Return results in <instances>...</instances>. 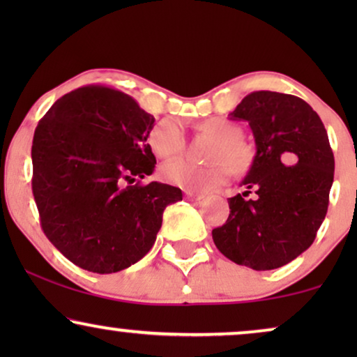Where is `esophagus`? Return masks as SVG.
Segmentation results:
<instances>
[{
  "label": "esophagus",
  "mask_w": 357,
  "mask_h": 357,
  "mask_svg": "<svg viewBox=\"0 0 357 357\" xmlns=\"http://www.w3.org/2000/svg\"><path fill=\"white\" fill-rule=\"evenodd\" d=\"M185 195H187V198H188V199H197V202H199V199H203V198H204L202 193L192 192V190H185Z\"/></svg>",
  "instance_id": "obj_1"
}]
</instances>
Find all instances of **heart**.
Masks as SVG:
<instances>
[{
  "instance_id": "1",
  "label": "heart",
  "mask_w": 357,
  "mask_h": 357,
  "mask_svg": "<svg viewBox=\"0 0 357 357\" xmlns=\"http://www.w3.org/2000/svg\"><path fill=\"white\" fill-rule=\"evenodd\" d=\"M198 128L216 138L209 159L214 164L198 167L185 159H174L162 164L159 174L164 182L185 190H206L221 185L227 177V167L234 172H242L250 164V151L242 144L241 126L231 120H203ZM149 146L159 158H172L185 148V130L177 119H162L149 131Z\"/></svg>"
}]
</instances>
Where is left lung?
<instances>
[{
	"label": "left lung",
	"instance_id": "obj_1",
	"mask_svg": "<svg viewBox=\"0 0 357 357\" xmlns=\"http://www.w3.org/2000/svg\"><path fill=\"white\" fill-rule=\"evenodd\" d=\"M229 116L250 125L257 153L242 180L247 192L227 199L231 213L213 241L237 265L275 270L315 241L328 209L333 151L320 116L296 96L252 92ZM252 191L255 199L243 198Z\"/></svg>",
	"mask_w": 357,
	"mask_h": 357
}]
</instances>
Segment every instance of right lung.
<instances>
[{
	"label": "right lung",
	"instance_id": "right-lung-1",
	"mask_svg": "<svg viewBox=\"0 0 357 357\" xmlns=\"http://www.w3.org/2000/svg\"><path fill=\"white\" fill-rule=\"evenodd\" d=\"M153 126L133 97L105 86L68 92L38 121L32 193L42 231L82 270L135 265L154 245L165 206L182 199L172 185H131L155 167Z\"/></svg>",
	"mask_w": 357,
	"mask_h": 357
}]
</instances>
